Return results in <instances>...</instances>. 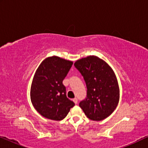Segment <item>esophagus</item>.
Wrapping results in <instances>:
<instances>
[{
    "mask_svg": "<svg viewBox=\"0 0 148 148\" xmlns=\"http://www.w3.org/2000/svg\"><path fill=\"white\" fill-rule=\"evenodd\" d=\"M73 102L75 103V104H77V99L76 98L73 99Z\"/></svg>",
    "mask_w": 148,
    "mask_h": 148,
    "instance_id": "esophagus-1",
    "label": "esophagus"
}]
</instances>
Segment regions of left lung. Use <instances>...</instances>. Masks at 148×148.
<instances>
[{
  "instance_id": "8db88e82",
  "label": "left lung",
  "mask_w": 148,
  "mask_h": 148,
  "mask_svg": "<svg viewBox=\"0 0 148 148\" xmlns=\"http://www.w3.org/2000/svg\"><path fill=\"white\" fill-rule=\"evenodd\" d=\"M74 65L81 73L87 86L86 100L79 106L88 119L102 121L112 114L120 98L116 77L108 64L96 56L77 60Z\"/></svg>"
}]
</instances>
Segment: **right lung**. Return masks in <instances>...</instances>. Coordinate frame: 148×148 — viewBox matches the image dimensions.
<instances>
[{"label":"right lung","instance_id":"obj_1","mask_svg":"<svg viewBox=\"0 0 148 148\" xmlns=\"http://www.w3.org/2000/svg\"><path fill=\"white\" fill-rule=\"evenodd\" d=\"M72 64L71 60L53 56L45 58L36 70L30 98L34 108L45 118L61 121L75 106L66 97L62 84Z\"/></svg>","mask_w":148,"mask_h":148}]
</instances>
